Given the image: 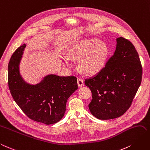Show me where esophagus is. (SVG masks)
Here are the masks:
<instances>
[{"label": "esophagus", "instance_id": "1", "mask_svg": "<svg viewBox=\"0 0 150 150\" xmlns=\"http://www.w3.org/2000/svg\"><path fill=\"white\" fill-rule=\"evenodd\" d=\"M78 84L79 87H82L84 85L83 79L81 78H78Z\"/></svg>", "mask_w": 150, "mask_h": 150}]
</instances>
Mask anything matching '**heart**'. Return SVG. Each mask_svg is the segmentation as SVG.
<instances>
[{
	"mask_svg": "<svg viewBox=\"0 0 150 150\" xmlns=\"http://www.w3.org/2000/svg\"><path fill=\"white\" fill-rule=\"evenodd\" d=\"M108 54V49L99 40H81L72 45L67 52V57L63 59L64 66L71 68V60H78V67L83 74L93 75L103 66Z\"/></svg>",
	"mask_w": 150,
	"mask_h": 150,
	"instance_id": "b5f03b06",
	"label": "heart"
}]
</instances>
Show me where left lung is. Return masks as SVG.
Returning a JSON list of instances; mask_svg holds the SVG:
<instances>
[{
	"instance_id": "1",
	"label": "left lung",
	"mask_w": 150,
	"mask_h": 150,
	"mask_svg": "<svg viewBox=\"0 0 150 150\" xmlns=\"http://www.w3.org/2000/svg\"><path fill=\"white\" fill-rule=\"evenodd\" d=\"M143 69L133 44L122 36L117 38L116 49L105 67L84 84L90 89L89 109L101 120L115 119L129 107L140 86Z\"/></svg>"
}]
</instances>
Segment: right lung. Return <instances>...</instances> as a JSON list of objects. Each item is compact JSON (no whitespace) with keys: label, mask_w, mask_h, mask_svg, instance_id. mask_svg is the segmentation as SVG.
<instances>
[{"label":"right lung","mask_w":150,"mask_h":150,"mask_svg":"<svg viewBox=\"0 0 150 150\" xmlns=\"http://www.w3.org/2000/svg\"><path fill=\"white\" fill-rule=\"evenodd\" d=\"M25 47L23 44L16 49L8 66V85L11 95L31 120L47 125L57 123L65 114L69 97L78 89L76 77L50 74L37 84H27L19 70Z\"/></svg>","instance_id":"right-lung-1"}]
</instances>
